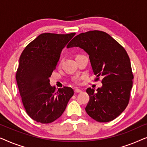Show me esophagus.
<instances>
[{
	"label": "esophagus",
	"instance_id": "obj_1",
	"mask_svg": "<svg viewBox=\"0 0 147 147\" xmlns=\"http://www.w3.org/2000/svg\"><path fill=\"white\" fill-rule=\"evenodd\" d=\"M74 92H75V93H80V92H82V90L78 89V88H76V89L74 90Z\"/></svg>",
	"mask_w": 147,
	"mask_h": 147
}]
</instances>
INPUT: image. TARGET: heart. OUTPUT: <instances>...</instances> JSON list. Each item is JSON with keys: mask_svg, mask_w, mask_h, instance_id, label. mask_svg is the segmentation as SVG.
<instances>
[{"mask_svg": "<svg viewBox=\"0 0 147 147\" xmlns=\"http://www.w3.org/2000/svg\"><path fill=\"white\" fill-rule=\"evenodd\" d=\"M75 83H76V84H78V83H79V81L76 80H75Z\"/></svg>", "mask_w": 147, "mask_h": 147, "instance_id": "obj_1", "label": "heart"}]
</instances>
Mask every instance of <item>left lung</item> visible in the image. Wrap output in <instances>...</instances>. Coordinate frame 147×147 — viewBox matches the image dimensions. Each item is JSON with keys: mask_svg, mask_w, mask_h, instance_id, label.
<instances>
[{"mask_svg": "<svg viewBox=\"0 0 147 147\" xmlns=\"http://www.w3.org/2000/svg\"><path fill=\"white\" fill-rule=\"evenodd\" d=\"M79 47L89 55L95 81L101 80L97 90L88 88L90 96L85 108L92 118L100 122L117 118L128 106L132 87L130 58L124 48L104 31H90L76 36L68 47Z\"/></svg>", "mask_w": 147, "mask_h": 147, "instance_id": "8db88e82", "label": "left lung"}]
</instances>
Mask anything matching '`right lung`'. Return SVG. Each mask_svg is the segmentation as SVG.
I'll use <instances>...</instances> for the list:
<instances>
[{"mask_svg": "<svg viewBox=\"0 0 147 147\" xmlns=\"http://www.w3.org/2000/svg\"><path fill=\"white\" fill-rule=\"evenodd\" d=\"M76 35L42 33L26 46L19 58L16 80L26 112L42 124L55 121L62 115L70 98L71 88H55L49 78L55 69L60 53Z\"/></svg>", "mask_w": 147, "mask_h": 147, "instance_id": "1", "label": "right lung"}]
</instances>
